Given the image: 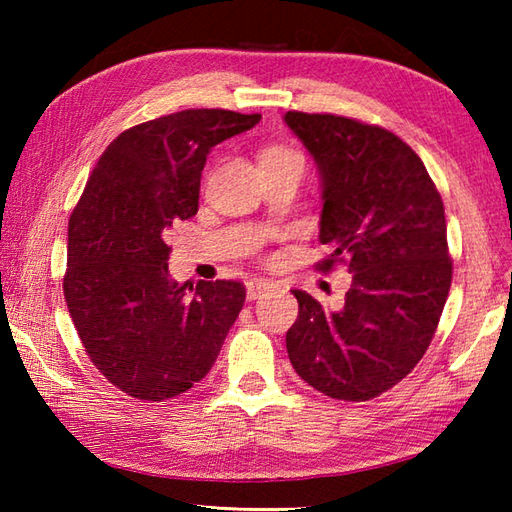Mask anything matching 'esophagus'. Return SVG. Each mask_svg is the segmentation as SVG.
Segmentation results:
<instances>
[{
	"instance_id": "obj_1",
	"label": "esophagus",
	"mask_w": 512,
	"mask_h": 512,
	"mask_svg": "<svg viewBox=\"0 0 512 512\" xmlns=\"http://www.w3.org/2000/svg\"><path fill=\"white\" fill-rule=\"evenodd\" d=\"M270 288H273V284H270V281H266V279H250L246 284V297L250 301H255V299L262 297L264 292H268Z\"/></svg>"
}]
</instances>
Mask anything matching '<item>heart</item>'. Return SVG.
Listing matches in <instances>:
<instances>
[{
  "label": "heart",
  "mask_w": 512,
  "mask_h": 512,
  "mask_svg": "<svg viewBox=\"0 0 512 512\" xmlns=\"http://www.w3.org/2000/svg\"><path fill=\"white\" fill-rule=\"evenodd\" d=\"M281 158H299V154L288 147H268L262 151V158L259 160H281Z\"/></svg>",
  "instance_id": "obj_1"
}]
</instances>
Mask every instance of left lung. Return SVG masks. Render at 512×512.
<instances>
[{
	"instance_id": "left-lung-1",
	"label": "left lung",
	"mask_w": 512,
	"mask_h": 512,
	"mask_svg": "<svg viewBox=\"0 0 512 512\" xmlns=\"http://www.w3.org/2000/svg\"><path fill=\"white\" fill-rule=\"evenodd\" d=\"M284 123L317 162L321 268L347 259L343 308L292 290L286 334L295 372L336 400H369L400 383L427 352L451 288L444 206L422 160L383 127L334 114L288 112Z\"/></svg>"
}]
</instances>
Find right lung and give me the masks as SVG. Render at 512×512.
<instances>
[{
  "instance_id": "obj_1",
  "label": "right lung",
  "mask_w": 512,
  "mask_h": 512,
  "mask_svg": "<svg viewBox=\"0 0 512 512\" xmlns=\"http://www.w3.org/2000/svg\"><path fill=\"white\" fill-rule=\"evenodd\" d=\"M262 116L184 110L127 129L68 226L63 295L90 361L127 396L167 400L209 374L244 306L239 281L178 284L167 228L198 213L206 156Z\"/></svg>"
}]
</instances>
